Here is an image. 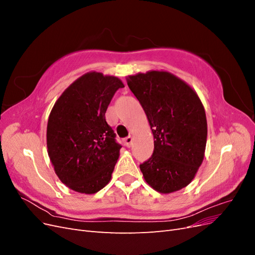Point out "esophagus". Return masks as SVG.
Masks as SVG:
<instances>
[{"mask_svg":"<svg viewBox=\"0 0 255 255\" xmlns=\"http://www.w3.org/2000/svg\"><path fill=\"white\" fill-rule=\"evenodd\" d=\"M132 140H133V137L128 136L125 138V139H123V142H125V144L128 148V146H130V144H132Z\"/></svg>","mask_w":255,"mask_h":255,"instance_id":"obj_1","label":"esophagus"}]
</instances>
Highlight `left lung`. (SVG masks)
<instances>
[{"mask_svg":"<svg viewBox=\"0 0 255 255\" xmlns=\"http://www.w3.org/2000/svg\"><path fill=\"white\" fill-rule=\"evenodd\" d=\"M128 85L155 139L152 156L139 166L145 182L161 194L186 187L202 164L206 145L205 111L198 95L165 71L132 75Z\"/></svg>","mask_w":255,"mask_h":255,"instance_id":"8db88e82","label":"left lung"}]
</instances>
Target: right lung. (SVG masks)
Masks as SVG:
<instances>
[{"label": "right lung", "instance_id": "add662e5", "mask_svg": "<svg viewBox=\"0 0 255 255\" xmlns=\"http://www.w3.org/2000/svg\"><path fill=\"white\" fill-rule=\"evenodd\" d=\"M125 85L115 76L89 72L59 97L47 128L48 153L59 180L82 194H96L111 181L121 144L105 113Z\"/></svg>", "mask_w": 255, "mask_h": 255}]
</instances>
